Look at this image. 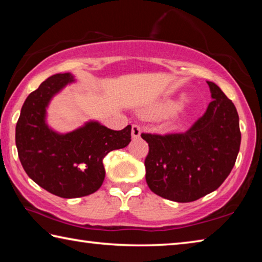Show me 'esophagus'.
I'll use <instances>...</instances> for the list:
<instances>
[{"mask_svg": "<svg viewBox=\"0 0 262 262\" xmlns=\"http://www.w3.org/2000/svg\"><path fill=\"white\" fill-rule=\"evenodd\" d=\"M140 135H141L140 127L136 126V125H133V127H132V137H133V139H139Z\"/></svg>", "mask_w": 262, "mask_h": 262, "instance_id": "34e87169", "label": "esophagus"}]
</instances>
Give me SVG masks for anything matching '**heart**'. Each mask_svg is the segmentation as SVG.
I'll return each instance as SVG.
<instances>
[{
	"label": "heart",
	"instance_id": "b5f03b06",
	"mask_svg": "<svg viewBox=\"0 0 262 262\" xmlns=\"http://www.w3.org/2000/svg\"><path fill=\"white\" fill-rule=\"evenodd\" d=\"M184 99L185 96H180L179 98L177 99L164 100L162 103H158L148 108V111H145L144 115L152 119H162L170 117V115L174 114L181 107V104H183Z\"/></svg>",
	"mask_w": 262,
	"mask_h": 262
}]
</instances>
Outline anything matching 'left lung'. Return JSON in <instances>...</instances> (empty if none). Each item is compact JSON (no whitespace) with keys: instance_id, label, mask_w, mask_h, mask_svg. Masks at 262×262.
Listing matches in <instances>:
<instances>
[{"instance_id":"left-lung-1","label":"left lung","mask_w":262,"mask_h":262,"mask_svg":"<svg viewBox=\"0 0 262 262\" xmlns=\"http://www.w3.org/2000/svg\"><path fill=\"white\" fill-rule=\"evenodd\" d=\"M207 83L212 101L187 132L141 135L149 144L145 180L167 200L192 202L214 192L236 163L242 140L236 106L215 83Z\"/></svg>"}]
</instances>
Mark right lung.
Here are the masks:
<instances>
[{"instance_id": "1", "label": "right lung", "mask_w": 262, "mask_h": 262, "mask_svg": "<svg viewBox=\"0 0 262 262\" xmlns=\"http://www.w3.org/2000/svg\"><path fill=\"white\" fill-rule=\"evenodd\" d=\"M75 82L70 73L55 74L31 92L16 125L18 157L31 179L47 192L64 199L86 196L105 179L104 157L127 147L132 126L113 130L90 120L69 133L55 132L47 123L53 97Z\"/></svg>"}]
</instances>
